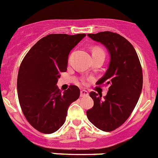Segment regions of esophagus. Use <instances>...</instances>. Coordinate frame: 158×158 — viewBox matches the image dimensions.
Here are the masks:
<instances>
[{"label":"esophagus","mask_w":158,"mask_h":158,"mask_svg":"<svg viewBox=\"0 0 158 158\" xmlns=\"http://www.w3.org/2000/svg\"><path fill=\"white\" fill-rule=\"evenodd\" d=\"M88 95H89V93L86 90H85V89H81V96H86Z\"/></svg>","instance_id":"1"}]
</instances>
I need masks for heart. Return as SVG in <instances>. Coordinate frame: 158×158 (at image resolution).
Segmentation results:
<instances>
[{"label":"heart","mask_w":158,"mask_h":158,"mask_svg":"<svg viewBox=\"0 0 158 158\" xmlns=\"http://www.w3.org/2000/svg\"><path fill=\"white\" fill-rule=\"evenodd\" d=\"M95 53H101V54H104V51H102V50L100 48H98V47H95V48H93V54H95ZM83 83L85 84V82L83 81Z\"/></svg>","instance_id":"heart-1"}]
</instances>
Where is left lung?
<instances>
[{
	"mask_svg": "<svg viewBox=\"0 0 158 158\" xmlns=\"http://www.w3.org/2000/svg\"><path fill=\"white\" fill-rule=\"evenodd\" d=\"M104 44L111 55L109 66L97 85H109L107 95L91 92L94 101L86 111L89 120L103 131H112L123 125L135 109L142 93L143 77L139 56L131 43L120 35L111 31L88 34Z\"/></svg>",
	"mask_w": 158,
	"mask_h": 158,
	"instance_id": "obj_1",
	"label": "left lung"
}]
</instances>
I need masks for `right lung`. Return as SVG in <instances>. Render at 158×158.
Segmentation results:
<instances>
[{"label": "right lung", "instance_id": "obj_1", "mask_svg": "<svg viewBox=\"0 0 158 158\" xmlns=\"http://www.w3.org/2000/svg\"><path fill=\"white\" fill-rule=\"evenodd\" d=\"M85 34H51L42 38L25 55L17 77L19 105L35 129L52 134L64 124L68 107L80 96V89L70 85L62 93L60 73L67 70L70 51Z\"/></svg>", "mask_w": 158, "mask_h": 158}]
</instances>
